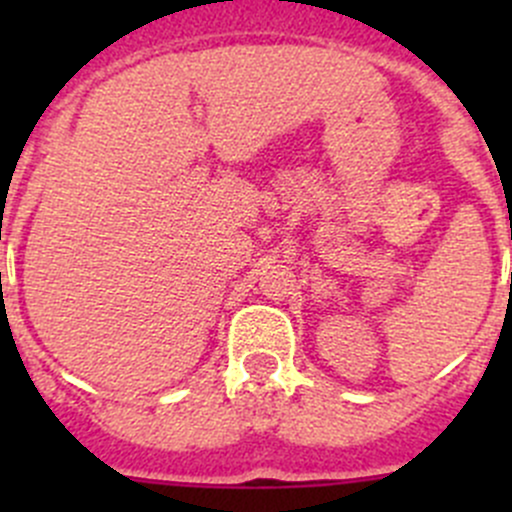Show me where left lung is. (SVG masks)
I'll list each match as a JSON object with an SVG mask.
<instances>
[{"label":"left lung","mask_w":512,"mask_h":512,"mask_svg":"<svg viewBox=\"0 0 512 512\" xmlns=\"http://www.w3.org/2000/svg\"><path fill=\"white\" fill-rule=\"evenodd\" d=\"M510 285H512V282H510Z\"/></svg>","instance_id":"8db88e82"}]
</instances>
